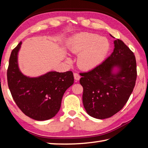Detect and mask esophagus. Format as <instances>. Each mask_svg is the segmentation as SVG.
<instances>
[{
  "instance_id": "esophagus-1",
  "label": "esophagus",
  "mask_w": 148,
  "mask_h": 148,
  "mask_svg": "<svg viewBox=\"0 0 148 148\" xmlns=\"http://www.w3.org/2000/svg\"><path fill=\"white\" fill-rule=\"evenodd\" d=\"M74 79L76 80V81H79L80 79V76L77 73H74Z\"/></svg>"
}]
</instances>
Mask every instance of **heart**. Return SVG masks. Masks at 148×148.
<instances>
[{
  "label": "heart",
  "instance_id": "1",
  "mask_svg": "<svg viewBox=\"0 0 148 148\" xmlns=\"http://www.w3.org/2000/svg\"><path fill=\"white\" fill-rule=\"evenodd\" d=\"M67 46L71 53L78 55L77 64L80 68L91 70L99 65L105 59L110 44L105 37H100L96 34L81 32L71 37Z\"/></svg>",
  "mask_w": 148,
  "mask_h": 148
}]
</instances>
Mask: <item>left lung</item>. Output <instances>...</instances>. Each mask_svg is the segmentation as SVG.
I'll return each instance as SVG.
<instances>
[{
	"mask_svg": "<svg viewBox=\"0 0 148 148\" xmlns=\"http://www.w3.org/2000/svg\"><path fill=\"white\" fill-rule=\"evenodd\" d=\"M114 44V51L105 61L81 74L84 108L97 119L110 118L120 111L136 84L137 66L134 53L121 40L117 39ZM114 68L118 69L116 73L113 72Z\"/></svg>",
	"mask_w": 148,
	"mask_h": 148,
	"instance_id": "left-lung-1",
	"label": "left lung"
}]
</instances>
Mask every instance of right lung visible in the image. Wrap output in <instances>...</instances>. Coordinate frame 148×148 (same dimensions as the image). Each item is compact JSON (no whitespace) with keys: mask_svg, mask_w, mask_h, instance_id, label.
<instances>
[{"mask_svg":"<svg viewBox=\"0 0 148 148\" xmlns=\"http://www.w3.org/2000/svg\"><path fill=\"white\" fill-rule=\"evenodd\" d=\"M21 42L12 49L7 71L11 95L21 111L38 121L51 119L57 114L63 95L74 83L72 71L49 72L37 77L25 76L20 71L18 54Z\"/></svg>","mask_w":148,"mask_h":148,"instance_id":"obj_1","label":"right lung"}]
</instances>
